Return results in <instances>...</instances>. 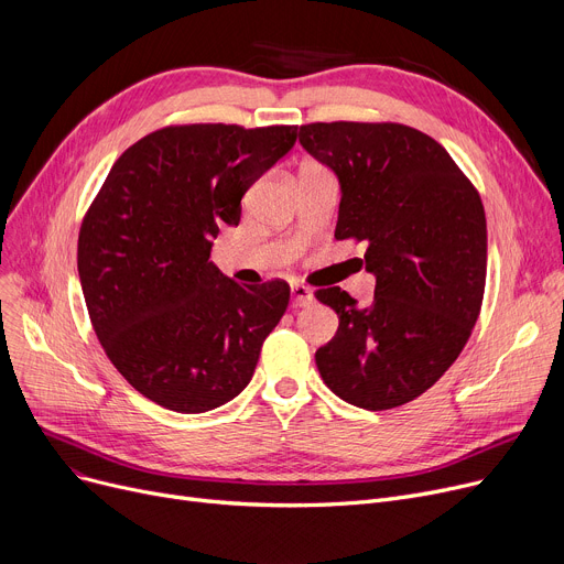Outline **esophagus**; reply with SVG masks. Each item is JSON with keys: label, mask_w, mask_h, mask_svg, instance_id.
<instances>
[{"label": "esophagus", "mask_w": 564, "mask_h": 564, "mask_svg": "<svg viewBox=\"0 0 564 564\" xmlns=\"http://www.w3.org/2000/svg\"><path fill=\"white\" fill-rule=\"evenodd\" d=\"M313 302H315L313 290H308L306 285H300V283L292 285V308H306Z\"/></svg>", "instance_id": "1"}]
</instances>
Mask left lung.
<instances>
[{
    "mask_svg": "<svg viewBox=\"0 0 564 564\" xmlns=\"http://www.w3.org/2000/svg\"><path fill=\"white\" fill-rule=\"evenodd\" d=\"M300 143L340 183L336 240L366 242L375 300L315 290L336 311V336L315 351L345 402L383 411L441 379L476 327L487 279L478 189L446 148L400 123H308Z\"/></svg>",
    "mask_w": 564,
    "mask_h": 564,
    "instance_id": "left-lung-1",
    "label": "left lung"
}]
</instances>
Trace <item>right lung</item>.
Masks as SVG:
<instances>
[{"label":"right lung","instance_id":"right-lung-1","mask_svg":"<svg viewBox=\"0 0 564 564\" xmlns=\"http://www.w3.org/2000/svg\"><path fill=\"white\" fill-rule=\"evenodd\" d=\"M297 141V126H169L118 158L84 215L77 270L96 336L132 389L177 413L240 395L290 302L210 260L219 226Z\"/></svg>","mask_w":564,"mask_h":564}]
</instances>
